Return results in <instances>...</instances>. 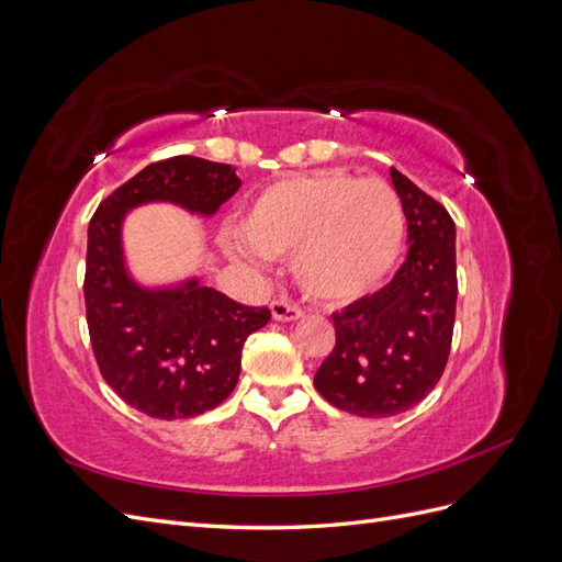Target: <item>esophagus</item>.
Returning <instances> with one entry per match:
<instances>
[{"mask_svg": "<svg viewBox=\"0 0 562 562\" xmlns=\"http://www.w3.org/2000/svg\"><path fill=\"white\" fill-rule=\"evenodd\" d=\"M304 312L300 304L285 300V297H277L274 302H271V316H274L277 321H295L300 318Z\"/></svg>", "mask_w": 562, "mask_h": 562, "instance_id": "esophagus-1", "label": "esophagus"}]
</instances>
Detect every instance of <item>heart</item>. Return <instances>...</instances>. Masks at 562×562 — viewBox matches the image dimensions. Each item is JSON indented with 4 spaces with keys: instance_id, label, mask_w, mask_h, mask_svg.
Returning <instances> with one entry per match:
<instances>
[{
    "instance_id": "b5f03b06",
    "label": "heart",
    "mask_w": 562,
    "mask_h": 562,
    "mask_svg": "<svg viewBox=\"0 0 562 562\" xmlns=\"http://www.w3.org/2000/svg\"><path fill=\"white\" fill-rule=\"evenodd\" d=\"M244 236L262 255L293 252L304 293L345 304L375 293L394 274L405 248V209L382 178L295 176L250 203Z\"/></svg>"
}]
</instances>
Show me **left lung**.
Here are the masks:
<instances>
[{
    "label": "left lung",
    "mask_w": 562,
    "mask_h": 562,
    "mask_svg": "<svg viewBox=\"0 0 562 562\" xmlns=\"http://www.w3.org/2000/svg\"><path fill=\"white\" fill-rule=\"evenodd\" d=\"M407 220L405 262L380 293L333 314L335 347L314 375L330 405L359 417L411 411L443 375L454 328V220L391 168Z\"/></svg>",
    "instance_id": "obj_1"
}]
</instances>
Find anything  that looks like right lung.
Masks as SVG:
<instances>
[{"label":"right lung","instance_id":"1","mask_svg":"<svg viewBox=\"0 0 562 562\" xmlns=\"http://www.w3.org/2000/svg\"><path fill=\"white\" fill-rule=\"evenodd\" d=\"M239 187L229 164L180 155L145 166L91 217L83 300L95 363L116 396L149 417H196L223 403L239 382L244 342L271 312L196 279L145 291L124 269L122 220L147 201L213 215Z\"/></svg>","mask_w":562,"mask_h":562}]
</instances>
